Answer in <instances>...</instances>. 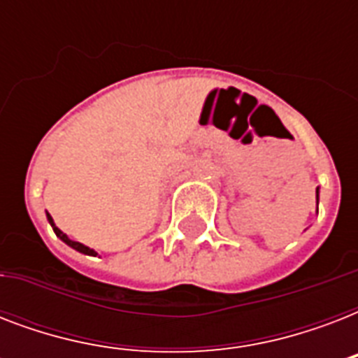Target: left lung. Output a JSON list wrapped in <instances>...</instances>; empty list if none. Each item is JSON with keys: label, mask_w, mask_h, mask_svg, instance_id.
<instances>
[{"label": "left lung", "mask_w": 358, "mask_h": 358, "mask_svg": "<svg viewBox=\"0 0 358 358\" xmlns=\"http://www.w3.org/2000/svg\"><path fill=\"white\" fill-rule=\"evenodd\" d=\"M316 199H317V201H320V187H317V189H316Z\"/></svg>", "instance_id": "1"}]
</instances>
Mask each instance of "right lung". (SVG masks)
<instances>
[{
    "instance_id": "obj_1",
    "label": "right lung",
    "mask_w": 358,
    "mask_h": 358,
    "mask_svg": "<svg viewBox=\"0 0 358 358\" xmlns=\"http://www.w3.org/2000/svg\"><path fill=\"white\" fill-rule=\"evenodd\" d=\"M46 217H48V221H50V224H52V229H53V232H55V236H57L61 241H64V243L69 245V247H72V249L78 250V252H83V255H89V256H96V250L89 249L87 245L80 243V241H74V239H70L69 236L64 234L63 230H59L57 227H55V223H53V219H52V215H50V213H46Z\"/></svg>"
}]
</instances>
